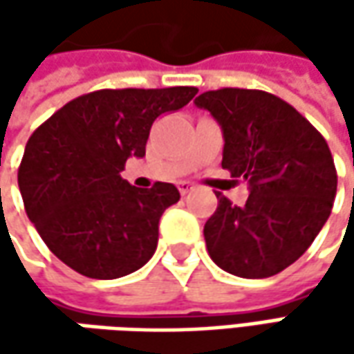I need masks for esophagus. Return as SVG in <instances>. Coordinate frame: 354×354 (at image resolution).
Wrapping results in <instances>:
<instances>
[{
    "instance_id": "esophagus-1",
    "label": "esophagus",
    "mask_w": 354,
    "mask_h": 354,
    "mask_svg": "<svg viewBox=\"0 0 354 354\" xmlns=\"http://www.w3.org/2000/svg\"><path fill=\"white\" fill-rule=\"evenodd\" d=\"M195 189V185L189 183V181H183V183H179V191H181V195H187V193H191Z\"/></svg>"
}]
</instances>
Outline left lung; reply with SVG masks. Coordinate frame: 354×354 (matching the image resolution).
Listing matches in <instances>:
<instances>
[{
	"label": "left lung",
	"mask_w": 354,
	"mask_h": 354,
	"mask_svg": "<svg viewBox=\"0 0 354 354\" xmlns=\"http://www.w3.org/2000/svg\"><path fill=\"white\" fill-rule=\"evenodd\" d=\"M195 104L223 128V169L250 185L242 207L216 193L218 207L205 225L209 256L240 278L276 276L331 214L337 171L329 145L293 106L264 90H209Z\"/></svg>",
	"instance_id": "1"
}]
</instances>
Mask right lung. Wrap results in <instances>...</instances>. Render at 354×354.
<instances>
[{
  "instance_id": "1",
  "label": "right lung",
  "mask_w": 354,
  "mask_h": 354,
  "mask_svg": "<svg viewBox=\"0 0 354 354\" xmlns=\"http://www.w3.org/2000/svg\"><path fill=\"white\" fill-rule=\"evenodd\" d=\"M195 86L104 88L82 94L35 129L17 181L25 211L61 262L94 279L128 276L157 248L159 218L179 201L171 183L122 179L145 156L151 124L193 100Z\"/></svg>"
}]
</instances>
